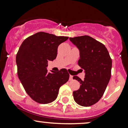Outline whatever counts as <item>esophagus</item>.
<instances>
[{
	"label": "esophagus",
	"mask_w": 128,
	"mask_h": 128,
	"mask_svg": "<svg viewBox=\"0 0 128 128\" xmlns=\"http://www.w3.org/2000/svg\"><path fill=\"white\" fill-rule=\"evenodd\" d=\"M73 80V76H72V75H69V80L70 81H71V80Z\"/></svg>",
	"instance_id": "obj_1"
}]
</instances>
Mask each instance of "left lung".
<instances>
[{
	"label": "left lung",
	"mask_w": 128,
	"mask_h": 128,
	"mask_svg": "<svg viewBox=\"0 0 128 128\" xmlns=\"http://www.w3.org/2000/svg\"><path fill=\"white\" fill-rule=\"evenodd\" d=\"M80 51L79 66L84 70L85 78L81 80L74 76L81 84L74 91L75 102L88 107L98 102L102 97L111 77L112 62L105 46L88 36L69 38Z\"/></svg>",
	"instance_id": "left-lung-1"
}]
</instances>
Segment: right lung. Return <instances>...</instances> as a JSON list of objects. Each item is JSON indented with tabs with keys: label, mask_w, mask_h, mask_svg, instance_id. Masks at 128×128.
<instances>
[{
	"label": "right lung",
	"mask_w": 128,
	"mask_h": 128,
	"mask_svg": "<svg viewBox=\"0 0 128 128\" xmlns=\"http://www.w3.org/2000/svg\"><path fill=\"white\" fill-rule=\"evenodd\" d=\"M68 37L39 32L26 38L16 56L18 76L25 90L33 100L48 104L55 100L59 88L68 81L66 69L48 72V60L56 58L59 44Z\"/></svg>",
	"instance_id": "add662e5"
}]
</instances>
